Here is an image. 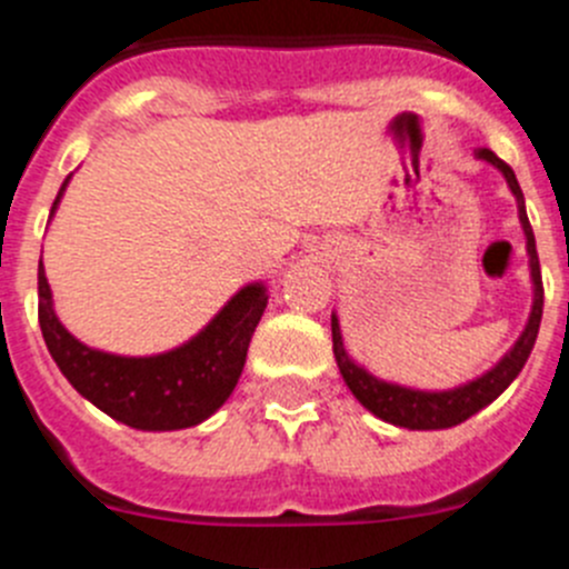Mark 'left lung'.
Segmentation results:
<instances>
[{"label": "left lung", "mask_w": 569, "mask_h": 569, "mask_svg": "<svg viewBox=\"0 0 569 569\" xmlns=\"http://www.w3.org/2000/svg\"><path fill=\"white\" fill-rule=\"evenodd\" d=\"M475 157L480 162L493 164L497 171L506 177L508 190L517 199V212L519 224L525 232V249H528V267H530V283H533V302H530V315L525 322L522 333H519L517 342L511 345L506 357L493 365L491 370H486L477 379L466 381V385L449 387V390H418V387L396 385V381H385L379 376L370 373L365 365H359L357 359L350 357L345 350L342 331H339L337 315H331V337H333V357H337V368L342 373L348 390L357 396L359 405L365 410L373 412L381 421L392 423V427L405 429H449L463 423L466 418H471L475 412H480L482 407H488L493 398L500 396L508 385L519 376V370L528 362L530 350H533L536 333H539L541 322V306H545V289H541V272H539V254H536V238L530 230L528 212H525V196L522 188L517 182V173L502 162L500 157L488 148L475 151Z\"/></svg>", "instance_id": "8db88e82"}]
</instances>
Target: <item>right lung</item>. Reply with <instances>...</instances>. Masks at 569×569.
Returning a JSON list of instances; mask_svg holds the SVG:
<instances>
[{"instance_id": "obj_1", "label": "right lung", "mask_w": 569, "mask_h": 569, "mask_svg": "<svg viewBox=\"0 0 569 569\" xmlns=\"http://www.w3.org/2000/svg\"><path fill=\"white\" fill-rule=\"evenodd\" d=\"M69 173L52 201L50 219ZM269 302L263 280L241 286L221 311L188 342L151 357H120L89 348L63 328L39 260V326L47 350L67 381L114 421L142 432H173L207 421L241 379L247 350Z\"/></svg>"}]
</instances>
